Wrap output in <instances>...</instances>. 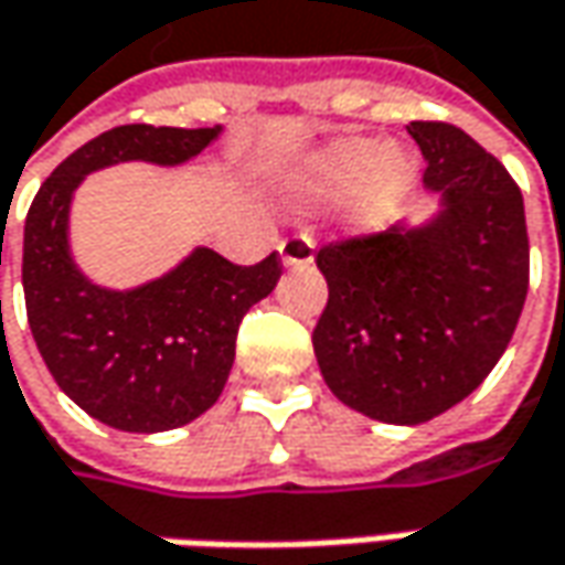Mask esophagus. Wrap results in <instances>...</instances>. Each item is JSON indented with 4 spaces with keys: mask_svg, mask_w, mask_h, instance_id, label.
<instances>
[{
    "mask_svg": "<svg viewBox=\"0 0 565 565\" xmlns=\"http://www.w3.org/2000/svg\"><path fill=\"white\" fill-rule=\"evenodd\" d=\"M279 260L282 267H305L315 260V242L308 235H292L279 245Z\"/></svg>",
    "mask_w": 565,
    "mask_h": 565,
    "instance_id": "34e87169",
    "label": "esophagus"
}]
</instances>
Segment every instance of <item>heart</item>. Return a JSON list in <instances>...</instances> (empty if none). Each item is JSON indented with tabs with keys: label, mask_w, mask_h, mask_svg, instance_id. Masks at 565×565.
Wrapping results in <instances>:
<instances>
[{
	"label": "heart",
	"mask_w": 565,
	"mask_h": 565,
	"mask_svg": "<svg viewBox=\"0 0 565 565\" xmlns=\"http://www.w3.org/2000/svg\"><path fill=\"white\" fill-rule=\"evenodd\" d=\"M418 160L402 143L371 138H339L315 150L295 172L292 188L301 198L345 194V216L352 228H383L412 194Z\"/></svg>",
	"instance_id": "1"
}]
</instances>
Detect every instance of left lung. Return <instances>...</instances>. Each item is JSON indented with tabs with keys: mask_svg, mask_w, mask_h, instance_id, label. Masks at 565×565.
<instances>
[{
	"mask_svg": "<svg viewBox=\"0 0 565 565\" xmlns=\"http://www.w3.org/2000/svg\"><path fill=\"white\" fill-rule=\"evenodd\" d=\"M437 210L383 235L327 245L315 355L342 405L424 424L471 396L507 352L529 292L525 204L462 128L412 121Z\"/></svg>",
	"mask_w": 565,
	"mask_h": 565,
	"instance_id": "1",
	"label": "left lung"
}]
</instances>
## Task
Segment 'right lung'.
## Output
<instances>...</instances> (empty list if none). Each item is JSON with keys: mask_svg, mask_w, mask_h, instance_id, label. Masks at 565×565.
<instances>
[{"mask_svg": "<svg viewBox=\"0 0 565 565\" xmlns=\"http://www.w3.org/2000/svg\"><path fill=\"white\" fill-rule=\"evenodd\" d=\"M220 135L223 125H119L75 150L28 210L21 279L33 342L62 393L106 427L160 434L201 418L226 386L242 317L282 270L276 254L235 267L198 245L141 286H99L72 254L75 191L109 166H185Z\"/></svg>", "mask_w": 565, "mask_h": 565, "instance_id": "1", "label": "right lung"}]
</instances>
